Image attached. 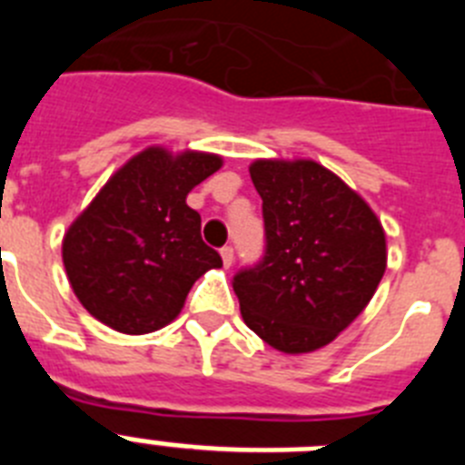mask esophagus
I'll return each instance as SVG.
<instances>
[{
	"instance_id": "obj_1",
	"label": "esophagus",
	"mask_w": 465,
	"mask_h": 465,
	"mask_svg": "<svg viewBox=\"0 0 465 465\" xmlns=\"http://www.w3.org/2000/svg\"><path fill=\"white\" fill-rule=\"evenodd\" d=\"M221 258H223L225 268H230V265H232V261H235V252H232V246H223V249H221Z\"/></svg>"
}]
</instances>
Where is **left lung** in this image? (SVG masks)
Returning a JSON list of instances; mask_svg holds the SVG:
<instances>
[{"instance_id":"left-lung-1","label":"left lung","mask_w":465,"mask_h":465,"mask_svg":"<svg viewBox=\"0 0 465 465\" xmlns=\"http://www.w3.org/2000/svg\"><path fill=\"white\" fill-rule=\"evenodd\" d=\"M265 256L232 279L242 319L283 354L326 347L365 310L386 270V235L363 197L314 160L249 167Z\"/></svg>"}]
</instances>
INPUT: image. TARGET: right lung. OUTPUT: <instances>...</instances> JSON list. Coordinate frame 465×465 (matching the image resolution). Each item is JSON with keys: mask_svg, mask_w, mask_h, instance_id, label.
Segmentation results:
<instances>
[{"mask_svg": "<svg viewBox=\"0 0 465 465\" xmlns=\"http://www.w3.org/2000/svg\"><path fill=\"white\" fill-rule=\"evenodd\" d=\"M223 158L149 146L114 172L63 240L67 279L81 305L125 335L165 328L193 283L221 268L200 237V213L186 204Z\"/></svg>", "mask_w": 465, "mask_h": 465, "instance_id": "1", "label": "right lung"}]
</instances>
